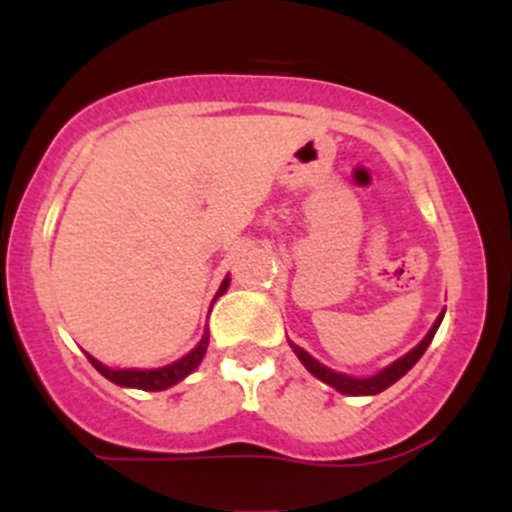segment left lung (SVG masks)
<instances>
[{"label":"left lung","instance_id":"obj_1","mask_svg":"<svg viewBox=\"0 0 512 512\" xmlns=\"http://www.w3.org/2000/svg\"><path fill=\"white\" fill-rule=\"evenodd\" d=\"M441 319H443V314L436 319V322H433L431 332H428L426 337H423V342L418 344L416 349H411L409 354L401 356V359H396L394 364L386 366V369L379 371V374H376V376H369V379H354V376L339 374V371H332V369H327V366L319 364V361L312 359V356L304 352V349L294 347L292 342H289V347H292V352L297 354V359L302 361L304 369H307L309 374H314V376H317V379H322L324 384L334 386V389L342 391V394H349V396L379 394V391L389 389L391 384H396V381H399L401 376H404L406 371H409L411 366H414L416 361L421 359L423 352H426V349H428V344H431V339H433V334H436V329H438V324H441Z\"/></svg>","mask_w":512,"mask_h":512}]
</instances>
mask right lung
I'll return each instance as SVG.
<instances>
[{
	"mask_svg": "<svg viewBox=\"0 0 512 512\" xmlns=\"http://www.w3.org/2000/svg\"><path fill=\"white\" fill-rule=\"evenodd\" d=\"M227 285H230V277H225L223 285H220L215 297L225 294ZM208 339H210L208 332H205L203 339H200V344L193 349V352L185 354L180 361H173V364L163 366V369H148V371L108 369V366H103L101 361H96L94 356H89V361L96 366L98 374H103L108 381H113V384L131 386V389H143V391H163V389H168V386L178 384L180 379H185L190 371L198 369V364L203 361V356H205V349H208Z\"/></svg>",
	"mask_w": 512,
	"mask_h": 512,
	"instance_id": "obj_1",
	"label": "right lung"
}]
</instances>
